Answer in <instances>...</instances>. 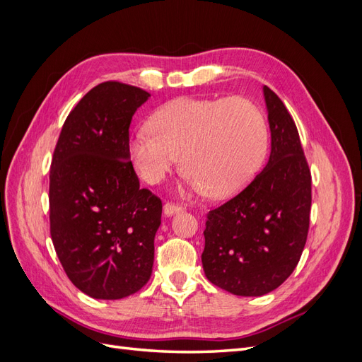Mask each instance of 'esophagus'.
Segmentation results:
<instances>
[{
  "mask_svg": "<svg viewBox=\"0 0 362 362\" xmlns=\"http://www.w3.org/2000/svg\"><path fill=\"white\" fill-rule=\"evenodd\" d=\"M180 211H182V206L177 205V204L166 202V204H164V206H163V213H164V216H168V217L177 214Z\"/></svg>",
  "mask_w": 362,
  "mask_h": 362,
  "instance_id": "1",
  "label": "esophagus"
}]
</instances>
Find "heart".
Instances as JSON below:
<instances>
[{
    "label": "heart",
    "instance_id": "heart-1",
    "mask_svg": "<svg viewBox=\"0 0 362 362\" xmlns=\"http://www.w3.org/2000/svg\"><path fill=\"white\" fill-rule=\"evenodd\" d=\"M129 141L131 160L148 184L161 182L181 156L196 193L226 198L255 177L269 148L266 117L246 98H178L163 105Z\"/></svg>",
    "mask_w": 362,
    "mask_h": 362
}]
</instances>
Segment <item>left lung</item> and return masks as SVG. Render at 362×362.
<instances>
[{"instance_id":"8db88e82","label":"left lung","mask_w":362,"mask_h":362,"mask_svg":"<svg viewBox=\"0 0 362 362\" xmlns=\"http://www.w3.org/2000/svg\"><path fill=\"white\" fill-rule=\"evenodd\" d=\"M270 157L233 199L206 216L202 266L214 286L237 296L278 288L298 266L310 228L311 172L298 128L279 96L262 87Z\"/></svg>"}]
</instances>
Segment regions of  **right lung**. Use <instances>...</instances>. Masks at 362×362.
Here are the masks:
<instances>
[{
    "instance_id": "obj_1",
    "label": "right lung",
    "mask_w": 362,
    "mask_h": 362,
    "mask_svg": "<svg viewBox=\"0 0 362 362\" xmlns=\"http://www.w3.org/2000/svg\"><path fill=\"white\" fill-rule=\"evenodd\" d=\"M151 95L105 81L62 128L49 170V231L74 286L93 299L139 291L154 264L161 201L140 189L129 161V124Z\"/></svg>"
}]
</instances>
